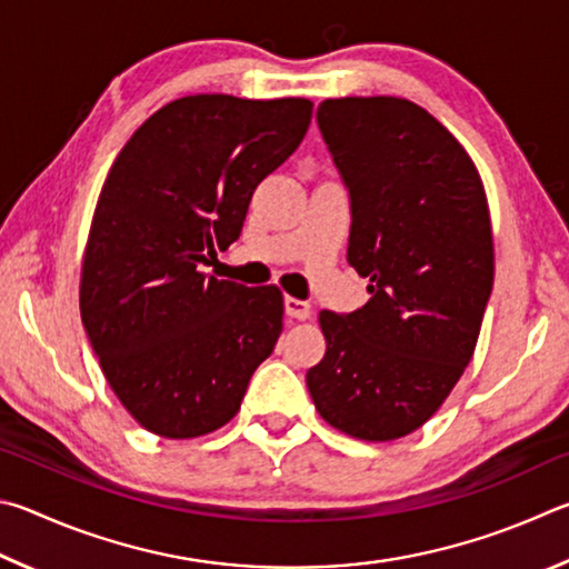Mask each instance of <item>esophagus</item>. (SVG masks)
I'll return each mask as SVG.
<instances>
[{
  "mask_svg": "<svg viewBox=\"0 0 569 569\" xmlns=\"http://www.w3.org/2000/svg\"><path fill=\"white\" fill-rule=\"evenodd\" d=\"M284 315L290 317V320H310V305L302 302V300H295V297H284Z\"/></svg>",
  "mask_w": 569,
  "mask_h": 569,
  "instance_id": "esophagus-1",
  "label": "esophagus"
}]
</instances>
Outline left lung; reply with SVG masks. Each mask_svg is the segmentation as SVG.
<instances>
[{
    "mask_svg": "<svg viewBox=\"0 0 569 569\" xmlns=\"http://www.w3.org/2000/svg\"><path fill=\"white\" fill-rule=\"evenodd\" d=\"M317 124L370 300L320 312L327 352L307 390L340 432L390 442L430 420L472 360L495 279L490 209L465 147L410 99H325Z\"/></svg>",
    "mask_w": 569,
    "mask_h": 569,
    "instance_id": "obj_1",
    "label": "left lung"
}]
</instances>
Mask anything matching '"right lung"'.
<instances>
[{"label": "right lung", "instance_id": "add662e5", "mask_svg": "<svg viewBox=\"0 0 569 569\" xmlns=\"http://www.w3.org/2000/svg\"><path fill=\"white\" fill-rule=\"evenodd\" d=\"M302 97L194 94L129 137L89 229L79 310L127 412L189 440L237 415L249 377L282 332L277 287L202 272L242 232L257 184L307 134Z\"/></svg>", "mask_w": 569, "mask_h": 569}]
</instances>
